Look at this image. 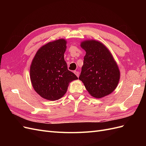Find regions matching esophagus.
<instances>
[{"instance_id":"obj_1","label":"esophagus","mask_w":146,"mask_h":146,"mask_svg":"<svg viewBox=\"0 0 146 146\" xmlns=\"http://www.w3.org/2000/svg\"><path fill=\"white\" fill-rule=\"evenodd\" d=\"M74 74L76 75L77 77H79V72H77V71H74Z\"/></svg>"}]
</instances>
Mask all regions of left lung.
I'll return each instance as SVG.
<instances>
[{
	"label": "left lung",
	"instance_id": "8db88e82",
	"mask_svg": "<svg viewBox=\"0 0 146 146\" xmlns=\"http://www.w3.org/2000/svg\"><path fill=\"white\" fill-rule=\"evenodd\" d=\"M86 51L79 80L92 97L102 98L116 89L120 71L111 53L102 43L96 40L82 42Z\"/></svg>",
	"mask_w": 146,
	"mask_h": 146
}]
</instances>
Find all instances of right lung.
<instances>
[{
    "label": "right lung",
    "mask_w": 146,
    "mask_h": 146,
    "mask_svg": "<svg viewBox=\"0 0 146 146\" xmlns=\"http://www.w3.org/2000/svg\"><path fill=\"white\" fill-rule=\"evenodd\" d=\"M66 41L48 42L37 51L30 69L33 88L42 98L58 100L65 94L69 83L78 77L68 70L64 61Z\"/></svg>",
    "instance_id": "right-lung-1"
}]
</instances>
